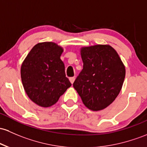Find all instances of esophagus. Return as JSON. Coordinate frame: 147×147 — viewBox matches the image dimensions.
Masks as SVG:
<instances>
[{
	"label": "esophagus",
	"mask_w": 147,
	"mask_h": 147,
	"mask_svg": "<svg viewBox=\"0 0 147 147\" xmlns=\"http://www.w3.org/2000/svg\"><path fill=\"white\" fill-rule=\"evenodd\" d=\"M69 80H70V82L71 84H73L74 82H75V77H70L69 78Z\"/></svg>",
	"instance_id": "obj_1"
}]
</instances>
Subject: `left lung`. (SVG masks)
Here are the masks:
<instances>
[{
  "mask_svg": "<svg viewBox=\"0 0 147 147\" xmlns=\"http://www.w3.org/2000/svg\"><path fill=\"white\" fill-rule=\"evenodd\" d=\"M80 54L83 70L73 86L87 108L102 110L120 93L125 79V65L117 51L109 45L83 47Z\"/></svg>",
  "mask_w": 147,
  "mask_h": 147,
  "instance_id": "obj_1",
  "label": "left lung"
}]
</instances>
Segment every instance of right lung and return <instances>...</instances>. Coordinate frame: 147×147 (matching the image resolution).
<instances>
[{
  "label": "right lung",
  "mask_w": 147,
  "mask_h": 147,
  "mask_svg": "<svg viewBox=\"0 0 147 147\" xmlns=\"http://www.w3.org/2000/svg\"><path fill=\"white\" fill-rule=\"evenodd\" d=\"M63 49L56 43L35 45L21 66V78L29 98L42 107H51L70 87L61 56Z\"/></svg>",
  "instance_id": "obj_1"
}]
</instances>
